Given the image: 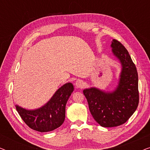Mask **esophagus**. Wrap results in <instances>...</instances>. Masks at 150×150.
I'll use <instances>...</instances> for the list:
<instances>
[{
    "instance_id": "1",
    "label": "esophagus",
    "mask_w": 150,
    "mask_h": 150,
    "mask_svg": "<svg viewBox=\"0 0 150 150\" xmlns=\"http://www.w3.org/2000/svg\"><path fill=\"white\" fill-rule=\"evenodd\" d=\"M75 85L77 88H83L84 86V82L82 80L79 79L75 82Z\"/></svg>"
}]
</instances>
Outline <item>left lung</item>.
Here are the masks:
<instances>
[{
  "label": "left lung",
  "mask_w": 150,
  "mask_h": 150,
  "mask_svg": "<svg viewBox=\"0 0 150 150\" xmlns=\"http://www.w3.org/2000/svg\"><path fill=\"white\" fill-rule=\"evenodd\" d=\"M110 46L122 65L116 89L111 92L96 87L83 90L94 120L106 128L126 123L137 110L139 100L138 73L128 50L116 40H112Z\"/></svg>",
  "instance_id": "8db88e82"
}]
</instances>
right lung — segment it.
<instances>
[{
    "label": "right lung",
    "instance_id": "right-lung-1",
    "mask_svg": "<svg viewBox=\"0 0 150 150\" xmlns=\"http://www.w3.org/2000/svg\"><path fill=\"white\" fill-rule=\"evenodd\" d=\"M74 91L71 83L63 85L55 92L51 99L42 107L26 110L16 106L22 120L33 130L40 132H50L60 127L65 117V106Z\"/></svg>",
    "mask_w": 150,
    "mask_h": 150
}]
</instances>
